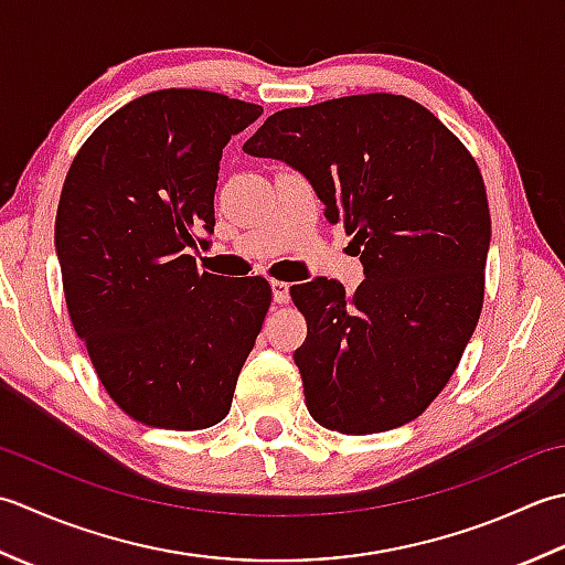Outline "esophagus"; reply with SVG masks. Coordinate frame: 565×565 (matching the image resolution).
<instances>
[{"mask_svg":"<svg viewBox=\"0 0 565 565\" xmlns=\"http://www.w3.org/2000/svg\"><path fill=\"white\" fill-rule=\"evenodd\" d=\"M270 287H273V299L278 305H285L287 299H290V285H287L285 280H273Z\"/></svg>","mask_w":565,"mask_h":565,"instance_id":"obj_1","label":"esophagus"}]
</instances>
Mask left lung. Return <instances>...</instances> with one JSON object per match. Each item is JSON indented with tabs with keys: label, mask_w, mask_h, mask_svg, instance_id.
Returning a JSON list of instances; mask_svg holds the SVG:
<instances>
[{
	"label": "left lung",
	"mask_w": 565,
	"mask_h": 565,
	"mask_svg": "<svg viewBox=\"0 0 565 565\" xmlns=\"http://www.w3.org/2000/svg\"><path fill=\"white\" fill-rule=\"evenodd\" d=\"M312 182L359 246L365 280L290 287L307 319L295 351L315 422L339 434L402 427L458 367L486 297L490 210L468 148L390 92L275 111L244 143Z\"/></svg>",
	"instance_id": "1"
}]
</instances>
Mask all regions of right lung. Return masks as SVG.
Returning a JSON list of instances; mask_svg holds the SVG:
<instances>
[{
	"label": "right lung",
	"mask_w": 565,
	"mask_h": 565,
	"mask_svg": "<svg viewBox=\"0 0 565 565\" xmlns=\"http://www.w3.org/2000/svg\"><path fill=\"white\" fill-rule=\"evenodd\" d=\"M260 105L218 92H148L79 148L57 202L55 250L77 337L117 407L198 431L232 409L270 309V282L200 273L218 160Z\"/></svg>",
	"instance_id": "right-lung-1"
}]
</instances>
